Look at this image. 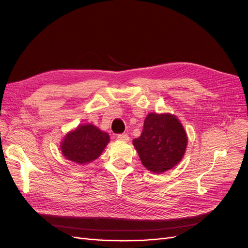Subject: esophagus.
<instances>
[{"instance_id": "obj_1", "label": "esophagus", "mask_w": 248, "mask_h": 248, "mask_svg": "<svg viewBox=\"0 0 248 248\" xmlns=\"http://www.w3.org/2000/svg\"><path fill=\"white\" fill-rule=\"evenodd\" d=\"M117 139L119 140H123V141H128L129 140V136L127 133H120L117 136Z\"/></svg>"}]
</instances>
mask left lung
Returning <instances> with one entry per match:
<instances>
[{
    "label": "left lung",
    "mask_w": 248,
    "mask_h": 248,
    "mask_svg": "<svg viewBox=\"0 0 248 248\" xmlns=\"http://www.w3.org/2000/svg\"><path fill=\"white\" fill-rule=\"evenodd\" d=\"M140 161L152 172L174 168L185 153L187 136L179 120L170 114L147 116L140 137L133 140Z\"/></svg>",
    "instance_id": "obj_1"
}]
</instances>
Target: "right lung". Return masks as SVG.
Returning a JSON list of instances; mask_svg holds the SVG:
<instances>
[{
    "label": "right lung",
    "mask_w": 248,
    "mask_h": 248,
    "mask_svg": "<svg viewBox=\"0 0 248 248\" xmlns=\"http://www.w3.org/2000/svg\"><path fill=\"white\" fill-rule=\"evenodd\" d=\"M109 141V136L92 124L80 125L69 132L61 144L63 155L78 164L91 162L100 156Z\"/></svg>",
    "instance_id": "obj_1"
}]
</instances>
